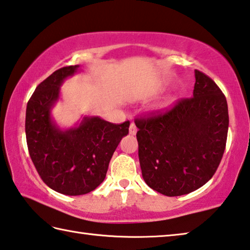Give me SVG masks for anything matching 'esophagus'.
Returning <instances> with one entry per match:
<instances>
[{
  "label": "esophagus",
  "instance_id": "esophagus-1",
  "mask_svg": "<svg viewBox=\"0 0 250 250\" xmlns=\"http://www.w3.org/2000/svg\"><path fill=\"white\" fill-rule=\"evenodd\" d=\"M136 133H137L136 125H135L134 123H130V126H129V134H130V135H136Z\"/></svg>",
  "mask_w": 250,
  "mask_h": 250
}]
</instances>
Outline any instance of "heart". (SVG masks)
<instances>
[{
	"label": "heart",
	"mask_w": 250,
	"mask_h": 250,
	"mask_svg": "<svg viewBox=\"0 0 250 250\" xmlns=\"http://www.w3.org/2000/svg\"><path fill=\"white\" fill-rule=\"evenodd\" d=\"M172 101H173V96H168V98L165 100V102L163 103V106H168V105L172 103Z\"/></svg>",
	"instance_id": "1"
}]
</instances>
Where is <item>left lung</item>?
I'll use <instances>...</instances> for the list:
<instances>
[{"label":"left lung","mask_w":250,"mask_h":250,"mask_svg":"<svg viewBox=\"0 0 250 250\" xmlns=\"http://www.w3.org/2000/svg\"><path fill=\"white\" fill-rule=\"evenodd\" d=\"M193 98L165 114L136 120L138 157L148 187L167 196L188 194L215 173L229 132L225 95L195 70Z\"/></svg>","instance_id":"left-lung-1"}]
</instances>
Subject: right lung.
<instances>
[{
	"mask_svg": "<svg viewBox=\"0 0 250 250\" xmlns=\"http://www.w3.org/2000/svg\"><path fill=\"white\" fill-rule=\"evenodd\" d=\"M80 70L79 64L69 65L50 74L26 107L30 158L42 181L65 195L86 194L104 181L109 160L129 127V122L115 125L100 116H82L69 128L57 124L51 111L60 100L61 85Z\"/></svg>",
	"mask_w": 250,
	"mask_h": 250,
	"instance_id": "right-lung-1",
	"label": "right lung"
}]
</instances>
